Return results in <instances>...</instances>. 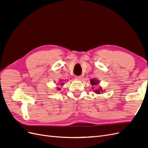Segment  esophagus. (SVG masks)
Here are the masks:
<instances>
[{"label":"esophagus","mask_w":148,"mask_h":148,"mask_svg":"<svg viewBox=\"0 0 148 148\" xmlns=\"http://www.w3.org/2000/svg\"><path fill=\"white\" fill-rule=\"evenodd\" d=\"M82 75L77 76V77H76V78L78 79H82Z\"/></svg>","instance_id":"1"}]
</instances>
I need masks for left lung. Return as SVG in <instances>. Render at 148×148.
<instances>
[{"label":"left lung","instance_id":"obj_1","mask_svg":"<svg viewBox=\"0 0 148 148\" xmlns=\"http://www.w3.org/2000/svg\"><path fill=\"white\" fill-rule=\"evenodd\" d=\"M90 82H91L92 85H95V84H97V83H98L97 80H96V79H91ZM102 91V89H96L95 92H96L97 94H100Z\"/></svg>","mask_w":148,"mask_h":148}]
</instances>
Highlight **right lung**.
I'll list each match as a JSON object with an SVG mask.
<instances>
[{"label":"right lung","mask_w":148,"mask_h":148,"mask_svg":"<svg viewBox=\"0 0 148 148\" xmlns=\"http://www.w3.org/2000/svg\"><path fill=\"white\" fill-rule=\"evenodd\" d=\"M61 84H63V83H62ZM59 90H60V88H59Z\"/></svg>","instance_id":"1"}]
</instances>
